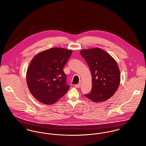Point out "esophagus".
<instances>
[{"label":"esophagus","instance_id":"esophagus-1","mask_svg":"<svg viewBox=\"0 0 146 146\" xmlns=\"http://www.w3.org/2000/svg\"><path fill=\"white\" fill-rule=\"evenodd\" d=\"M76 88H80L81 87V84H77V85H75L74 86Z\"/></svg>","mask_w":146,"mask_h":146}]
</instances>
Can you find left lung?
I'll use <instances>...</instances> for the list:
<instances>
[{
	"label": "left lung",
	"mask_w": 146,
	"mask_h": 146,
	"mask_svg": "<svg viewBox=\"0 0 146 146\" xmlns=\"http://www.w3.org/2000/svg\"><path fill=\"white\" fill-rule=\"evenodd\" d=\"M92 75V87L85 96L94 102H104L111 98L120 82V72L116 60L101 48L80 51Z\"/></svg>",
	"instance_id": "obj_1"
}]
</instances>
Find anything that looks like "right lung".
<instances>
[{
    "mask_svg": "<svg viewBox=\"0 0 146 146\" xmlns=\"http://www.w3.org/2000/svg\"><path fill=\"white\" fill-rule=\"evenodd\" d=\"M72 54L70 50L51 48L32 59L27 72V82L30 92L39 102L52 104L67 92L70 86L63 68Z\"/></svg>",
    "mask_w": 146,
    "mask_h": 146,
    "instance_id": "1",
    "label": "right lung"
}]
</instances>
